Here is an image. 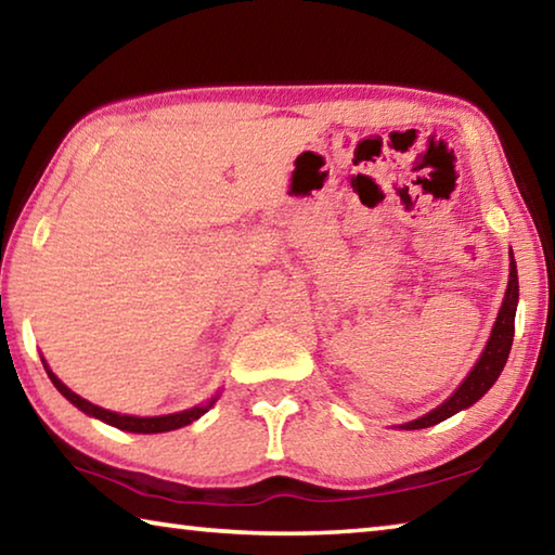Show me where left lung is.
<instances>
[{
  "label": "left lung",
  "mask_w": 555,
  "mask_h": 555,
  "mask_svg": "<svg viewBox=\"0 0 555 555\" xmlns=\"http://www.w3.org/2000/svg\"><path fill=\"white\" fill-rule=\"evenodd\" d=\"M516 304H519V276H516V261H514V255H512L509 284H506L502 308H500V313H496V321H494V327L490 333V340H487L480 360L475 362V367L469 370V374L463 379V384H460V387L453 391V397H448L443 403H440V406H436L434 411H428L426 416H421L416 421H409V424H401L399 428L418 430V428L436 426V424H440V421L453 416V413L473 406L475 401H480L485 393L490 391V387L496 382V377L502 374L504 364H506V357H509V350H512Z\"/></svg>",
  "instance_id": "left-lung-1"
}]
</instances>
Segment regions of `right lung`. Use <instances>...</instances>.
Masks as SVG:
<instances>
[{
    "label": "right lung",
    "instance_id": "obj_1",
    "mask_svg": "<svg viewBox=\"0 0 555 555\" xmlns=\"http://www.w3.org/2000/svg\"><path fill=\"white\" fill-rule=\"evenodd\" d=\"M43 367L49 372V379L53 382V387L59 389L65 399H68L73 406H78L82 413H88V416H95L100 421H105V424L115 426L119 430H129V434H166V430H176V428H183L188 424H193V421H198L203 413H208V409L212 406L218 397H212L208 403H201V406H193V409H185V411H178V413H168V416H127V413H117V411H107L102 406H95V403H90L88 399L78 397V393L70 391L65 384L55 377V374L49 370V364L43 360Z\"/></svg>",
    "mask_w": 555,
    "mask_h": 555
}]
</instances>
